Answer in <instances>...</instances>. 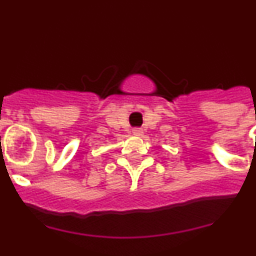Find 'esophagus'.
<instances>
[{
    "label": "esophagus",
    "mask_w": 256,
    "mask_h": 256,
    "mask_svg": "<svg viewBox=\"0 0 256 256\" xmlns=\"http://www.w3.org/2000/svg\"><path fill=\"white\" fill-rule=\"evenodd\" d=\"M132 133H133L134 136H142V134H143V129H142V128H134L133 130H132Z\"/></svg>",
    "instance_id": "esophagus-1"
}]
</instances>
